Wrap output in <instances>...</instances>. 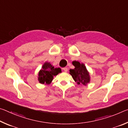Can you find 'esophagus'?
I'll list each match as a JSON object with an SVG mask.
<instances>
[{"label": "esophagus", "mask_w": 128, "mask_h": 128, "mask_svg": "<svg viewBox=\"0 0 128 128\" xmlns=\"http://www.w3.org/2000/svg\"><path fill=\"white\" fill-rule=\"evenodd\" d=\"M62 69H63V70L64 71V72H66L67 71H68V68H66V67H65V68H62Z\"/></svg>", "instance_id": "1"}]
</instances>
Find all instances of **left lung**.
<instances>
[{"label":"left lung","instance_id":"8db88e82","mask_svg":"<svg viewBox=\"0 0 128 128\" xmlns=\"http://www.w3.org/2000/svg\"><path fill=\"white\" fill-rule=\"evenodd\" d=\"M72 64L74 66V69H70L69 73L72 76L73 80L78 85L82 84L87 85L90 83V76L89 72L86 69V67L84 63H80L78 61H73Z\"/></svg>","mask_w":128,"mask_h":128}]
</instances>
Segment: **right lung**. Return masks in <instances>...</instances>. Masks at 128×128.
I'll list each match as a JSON object with an SVG mask.
<instances>
[{"mask_svg": "<svg viewBox=\"0 0 128 128\" xmlns=\"http://www.w3.org/2000/svg\"><path fill=\"white\" fill-rule=\"evenodd\" d=\"M62 72L60 68H55L50 62H45L39 71L38 80L41 84L49 85L52 81L54 77Z\"/></svg>", "mask_w": 128, "mask_h": 128, "instance_id": "add662e5", "label": "right lung"}]
</instances>
